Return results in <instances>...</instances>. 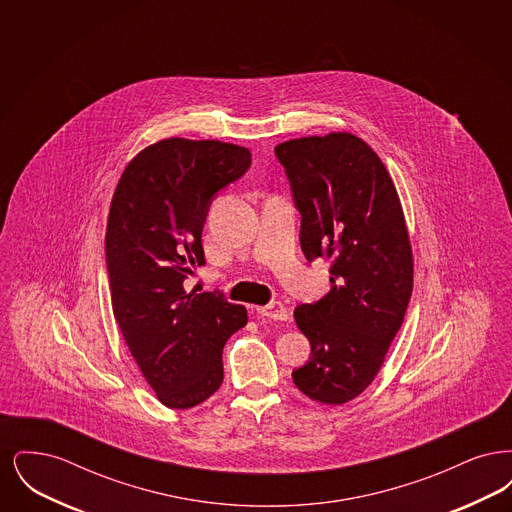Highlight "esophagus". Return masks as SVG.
Here are the masks:
<instances>
[{"mask_svg": "<svg viewBox=\"0 0 512 512\" xmlns=\"http://www.w3.org/2000/svg\"><path fill=\"white\" fill-rule=\"evenodd\" d=\"M257 311V315H261V317L272 318V320H288V311H286V307L282 305V303H268L265 307H257L255 309Z\"/></svg>", "mask_w": 512, "mask_h": 512, "instance_id": "1", "label": "esophagus"}]
</instances>
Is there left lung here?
<instances>
[{
  "label": "left lung",
  "instance_id": "obj_1",
  "mask_svg": "<svg viewBox=\"0 0 512 512\" xmlns=\"http://www.w3.org/2000/svg\"><path fill=\"white\" fill-rule=\"evenodd\" d=\"M301 213L307 261L332 259V288L293 313L311 343L293 384L322 405H343L372 384L413 292V247L401 199L380 157L351 132L274 147Z\"/></svg>",
  "mask_w": 512,
  "mask_h": 512
}]
</instances>
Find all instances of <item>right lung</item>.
<instances>
[{"instance_id": "add662e5", "label": "right lung", "mask_w": 512, "mask_h": 512, "mask_svg": "<svg viewBox=\"0 0 512 512\" xmlns=\"http://www.w3.org/2000/svg\"><path fill=\"white\" fill-rule=\"evenodd\" d=\"M251 165L247 147L167 138L122 171L107 219L113 315L136 365L169 409L219 390L222 347L247 324L244 305L184 288L205 263L201 232L211 197Z\"/></svg>"}]
</instances>
